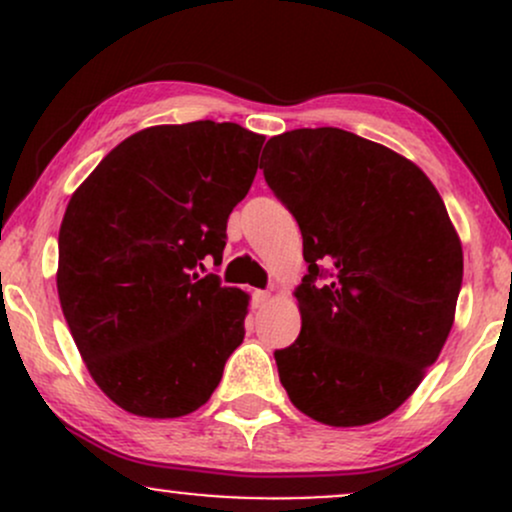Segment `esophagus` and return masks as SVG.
I'll return each mask as SVG.
<instances>
[{
    "label": "esophagus",
    "instance_id": "1",
    "mask_svg": "<svg viewBox=\"0 0 512 512\" xmlns=\"http://www.w3.org/2000/svg\"><path fill=\"white\" fill-rule=\"evenodd\" d=\"M269 301H272V293H267V291L252 293V303H255V308H264V305H269Z\"/></svg>",
    "mask_w": 512,
    "mask_h": 512
}]
</instances>
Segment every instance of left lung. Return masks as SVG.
<instances>
[{
    "label": "left lung",
    "mask_w": 512,
    "mask_h": 512,
    "mask_svg": "<svg viewBox=\"0 0 512 512\" xmlns=\"http://www.w3.org/2000/svg\"><path fill=\"white\" fill-rule=\"evenodd\" d=\"M264 151V180L298 221L308 262L293 291L301 334L274 351L281 385L320 424H375L407 402L448 339L460 236L424 170L383 144L317 127Z\"/></svg>",
    "instance_id": "obj_1"
}]
</instances>
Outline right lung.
Masks as SVG:
<instances>
[{
  "label": "right lung",
  "instance_id": "obj_1",
  "mask_svg": "<svg viewBox=\"0 0 512 512\" xmlns=\"http://www.w3.org/2000/svg\"><path fill=\"white\" fill-rule=\"evenodd\" d=\"M262 134L236 122L132 134L69 199L57 293L76 349L120 409L178 419L209 402L243 344L250 296L204 272L257 173Z\"/></svg>",
  "mask_w": 512,
  "mask_h": 512
}]
</instances>
